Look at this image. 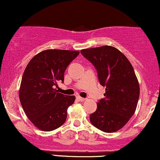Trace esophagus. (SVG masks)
Returning a JSON list of instances; mask_svg holds the SVG:
<instances>
[{
  "label": "esophagus",
  "instance_id": "obj_1",
  "mask_svg": "<svg viewBox=\"0 0 160 160\" xmlns=\"http://www.w3.org/2000/svg\"><path fill=\"white\" fill-rule=\"evenodd\" d=\"M77 99L80 102H83V101H85V100H86L85 98H82V97H80V96H77Z\"/></svg>",
  "mask_w": 160,
  "mask_h": 160
}]
</instances>
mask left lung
Masks as SVG:
<instances>
[{
  "instance_id": "1",
  "label": "left lung",
  "mask_w": 160,
  "mask_h": 160,
  "mask_svg": "<svg viewBox=\"0 0 160 160\" xmlns=\"http://www.w3.org/2000/svg\"><path fill=\"white\" fill-rule=\"evenodd\" d=\"M80 53L97 71L99 83L106 87L105 98L89 115L92 124L107 133L122 128L136 110L140 87L128 59L112 46L83 49Z\"/></svg>"
}]
</instances>
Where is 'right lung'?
I'll use <instances>...</instances> for the list:
<instances>
[{
	"label": "right lung",
	"instance_id": "obj_1",
	"mask_svg": "<svg viewBox=\"0 0 160 160\" xmlns=\"http://www.w3.org/2000/svg\"><path fill=\"white\" fill-rule=\"evenodd\" d=\"M78 51L49 49L41 52L26 66L19 92L20 103L28 118L38 129L51 131L61 127L74 96L58 92V83L64 82V71Z\"/></svg>",
	"mask_w": 160,
	"mask_h": 160
}]
</instances>
